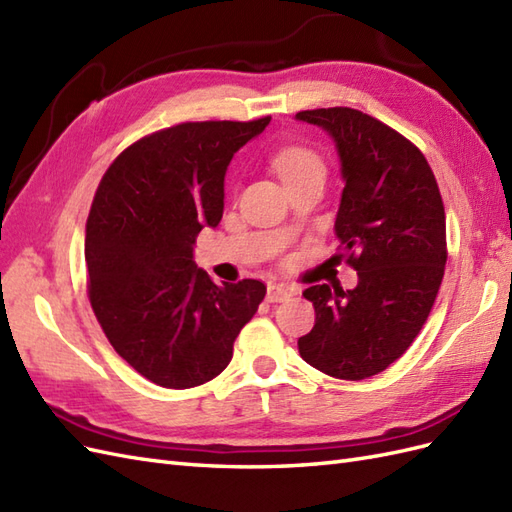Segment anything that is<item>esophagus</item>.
<instances>
[{"instance_id":"34e87169","label":"esophagus","mask_w":512,"mask_h":512,"mask_svg":"<svg viewBox=\"0 0 512 512\" xmlns=\"http://www.w3.org/2000/svg\"><path fill=\"white\" fill-rule=\"evenodd\" d=\"M292 296V290L283 283H270L268 285V292H266V298L270 300V303H283V300H287Z\"/></svg>"}]
</instances>
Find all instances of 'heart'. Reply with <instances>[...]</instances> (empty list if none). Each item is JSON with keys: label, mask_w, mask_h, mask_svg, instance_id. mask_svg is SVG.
Returning a JSON list of instances; mask_svg holds the SVG:
<instances>
[{"label": "heart", "mask_w": 512, "mask_h": 512, "mask_svg": "<svg viewBox=\"0 0 512 512\" xmlns=\"http://www.w3.org/2000/svg\"><path fill=\"white\" fill-rule=\"evenodd\" d=\"M274 166H277L281 179H290L300 173H307V170H322V162L318 160L316 153L307 149H285L277 157H274Z\"/></svg>", "instance_id": "1"}]
</instances>
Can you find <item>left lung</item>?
Wrapping results in <instances>:
<instances>
[{
  "label": "left lung",
  "instance_id": "1",
  "mask_svg": "<svg viewBox=\"0 0 512 512\" xmlns=\"http://www.w3.org/2000/svg\"><path fill=\"white\" fill-rule=\"evenodd\" d=\"M331 136L344 179L335 235L357 270L355 290L313 285L316 309L298 352L344 381L387 370L413 344L435 303L445 253V212L437 179L413 142L352 108L296 114Z\"/></svg>",
  "mask_w": 512,
  "mask_h": 512
}]
</instances>
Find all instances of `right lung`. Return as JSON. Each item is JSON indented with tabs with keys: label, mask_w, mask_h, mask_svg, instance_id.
I'll return each instance as SVG.
<instances>
[{
	"label": "right lung",
	"mask_w": 512,
	"mask_h": 512,
	"mask_svg": "<svg viewBox=\"0 0 512 512\" xmlns=\"http://www.w3.org/2000/svg\"><path fill=\"white\" fill-rule=\"evenodd\" d=\"M270 116L168 127L131 144L103 175L86 222L88 296L114 350L168 389L212 381L266 285H216L194 264L196 235L218 227L227 168Z\"/></svg>",
	"instance_id": "1"
}]
</instances>
